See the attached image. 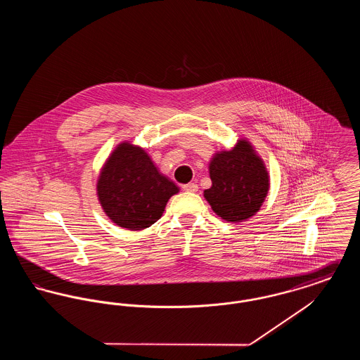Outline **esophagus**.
Masks as SVG:
<instances>
[{
  "instance_id": "34e87169",
  "label": "esophagus",
  "mask_w": 360,
  "mask_h": 360,
  "mask_svg": "<svg viewBox=\"0 0 360 360\" xmlns=\"http://www.w3.org/2000/svg\"><path fill=\"white\" fill-rule=\"evenodd\" d=\"M182 190H184V191H191V193H194V191L198 190V186H197V184H186V185L182 186Z\"/></svg>"
}]
</instances>
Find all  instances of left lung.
Returning a JSON list of instances; mask_svg holds the SVG:
<instances>
[{
  "instance_id": "8db88e82",
  "label": "left lung",
  "mask_w": 360,
  "mask_h": 360,
  "mask_svg": "<svg viewBox=\"0 0 360 360\" xmlns=\"http://www.w3.org/2000/svg\"><path fill=\"white\" fill-rule=\"evenodd\" d=\"M212 186L204 191L213 212L226 221L252 217L269 191V174L247 140L217 153L209 163Z\"/></svg>"
}]
</instances>
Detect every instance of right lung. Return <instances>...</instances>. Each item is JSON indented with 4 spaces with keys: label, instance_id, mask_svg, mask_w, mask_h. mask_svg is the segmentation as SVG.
I'll use <instances>...</instances> for the list:
<instances>
[{
    "label": "right lung",
    "instance_id": "1",
    "mask_svg": "<svg viewBox=\"0 0 360 360\" xmlns=\"http://www.w3.org/2000/svg\"><path fill=\"white\" fill-rule=\"evenodd\" d=\"M179 188L160 174L140 147L121 143L106 160L97 184L103 212L113 223L140 231L156 223Z\"/></svg>",
    "mask_w": 360,
    "mask_h": 360
}]
</instances>
